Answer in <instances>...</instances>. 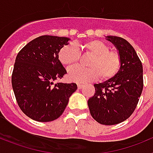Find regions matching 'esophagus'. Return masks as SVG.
Masks as SVG:
<instances>
[{
  "label": "esophagus",
  "mask_w": 153,
  "mask_h": 153,
  "mask_svg": "<svg viewBox=\"0 0 153 153\" xmlns=\"http://www.w3.org/2000/svg\"><path fill=\"white\" fill-rule=\"evenodd\" d=\"M83 84H77V87H78V89H79V90H80V89H82L83 87Z\"/></svg>",
  "instance_id": "34e87169"
}]
</instances>
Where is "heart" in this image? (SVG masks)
<instances>
[{
  "label": "heart",
  "mask_w": 153,
  "mask_h": 153,
  "mask_svg": "<svg viewBox=\"0 0 153 153\" xmlns=\"http://www.w3.org/2000/svg\"><path fill=\"white\" fill-rule=\"evenodd\" d=\"M81 50L90 55L86 61L88 67H74L69 70L68 78L78 83H86L97 79L108 80L117 75L121 67V58L116 51H109V46L99 40L86 41L81 45ZM80 57L79 50L74 45H66L60 49L58 58L66 67H73Z\"/></svg>",
  "instance_id": "heart-1"
}]
</instances>
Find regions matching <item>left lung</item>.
Instances as JSON below:
<instances>
[{"label":"left lung","instance_id":"1","mask_svg":"<svg viewBox=\"0 0 153 153\" xmlns=\"http://www.w3.org/2000/svg\"><path fill=\"white\" fill-rule=\"evenodd\" d=\"M113 44L121 58V67L112 79L94 84V96L88 106L94 120L102 125L123 122L134 112L143 89V65L129 42L116 36H106Z\"/></svg>","mask_w":153,"mask_h":153}]
</instances>
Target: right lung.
<instances>
[{"label":"right lung","mask_w":153,"mask_h":153,"mask_svg":"<svg viewBox=\"0 0 153 153\" xmlns=\"http://www.w3.org/2000/svg\"><path fill=\"white\" fill-rule=\"evenodd\" d=\"M70 40L64 36H40L17 55L12 87L19 107L35 121L51 122L59 118L77 89L74 83H53L67 74L58 53Z\"/></svg>","instance_id":"obj_1"}]
</instances>
